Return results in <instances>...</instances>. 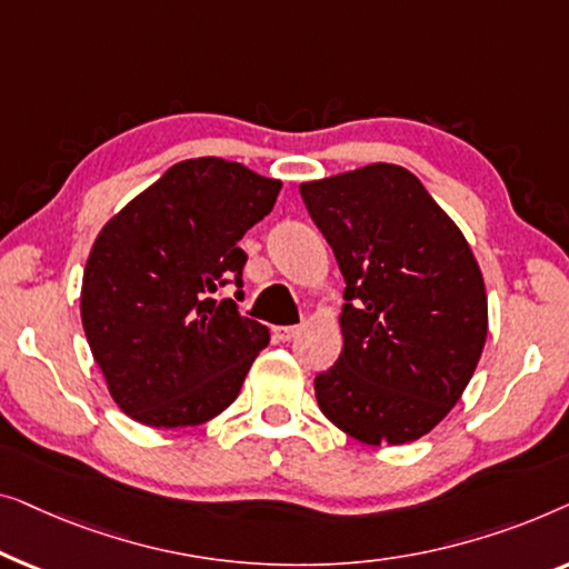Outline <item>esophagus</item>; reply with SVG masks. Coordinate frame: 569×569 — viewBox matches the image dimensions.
Listing matches in <instances>:
<instances>
[{
    "instance_id": "esophagus-1",
    "label": "esophagus",
    "mask_w": 569,
    "mask_h": 569,
    "mask_svg": "<svg viewBox=\"0 0 569 569\" xmlns=\"http://www.w3.org/2000/svg\"><path fill=\"white\" fill-rule=\"evenodd\" d=\"M296 335H299V327H296V325H291V327H273V338H276L278 342L293 340Z\"/></svg>"
}]
</instances>
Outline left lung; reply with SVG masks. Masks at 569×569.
Here are the masks:
<instances>
[{
	"mask_svg": "<svg viewBox=\"0 0 569 569\" xmlns=\"http://www.w3.org/2000/svg\"><path fill=\"white\" fill-rule=\"evenodd\" d=\"M299 193L346 278L342 353L315 376L319 410L356 441H415L459 402L482 356L475 254L405 167L368 164Z\"/></svg>",
	"mask_w": 569,
	"mask_h": 569,
	"instance_id": "obj_1",
	"label": "left lung"
}]
</instances>
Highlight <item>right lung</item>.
Instances as JSON below:
<instances>
[{
    "instance_id": "1",
    "label": "right lung",
    "mask_w": 569,
    "mask_h": 569,
    "mask_svg": "<svg viewBox=\"0 0 569 569\" xmlns=\"http://www.w3.org/2000/svg\"><path fill=\"white\" fill-rule=\"evenodd\" d=\"M281 182L237 162L172 164L94 242L82 325L110 395L151 428L201 426L234 402L270 342L239 315L247 254L237 242L273 211ZM223 284L236 299L218 301Z\"/></svg>"
}]
</instances>
